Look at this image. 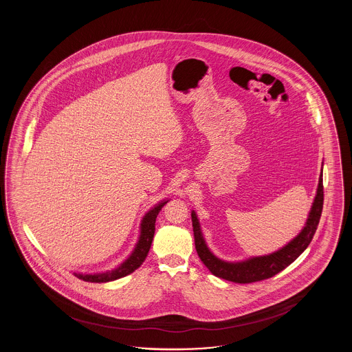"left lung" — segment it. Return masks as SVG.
<instances>
[{
    "label": "left lung",
    "instance_id": "left-lung-1",
    "mask_svg": "<svg viewBox=\"0 0 352 352\" xmlns=\"http://www.w3.org/2000/svg\"><path fill=\"white\" fill-rule=\"evenodd\" d=\"M322 208H323V179L320 173L317 195L314 198L311 210L309 212L306 224L301 232L277 252H273L267 256L251 257L239 263L223 261L208 250L201 234L199 220L197 218L195 211H192L191 220H192V230H194V239H195V248L203 264L217 277L224 278L227 281L237 283V284H251L256 281H263L273 277L274 274L280 273L286 267H289L302 252L307 248V245L310 244V241L313 240V236L317 231Z\"/></svg>",
    "mask_w": 352,
    "mask_h": 352
}]
</instances>
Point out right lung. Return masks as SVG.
<instances>
[{
  "label": "right lung",
  "instance_id": "obj_1",
  "mask_svg": "<svg viewBox=\"0 0 352 352\" xmlns=\"http://www.w3.org/2000/svg\"><path fill=\"white\" fill-rule=\"evenodd\" d=\"M166 201H160L158 204H155L151 211H148L145 214V217L141 220V232L138 241L134 247L132 254L122 263L120 264L118 268L112 269V270H107L102 273H94V274H82V273H74L78 278L87 281V283H108V281H115L121 277H125L131 273H133L134 270L141 267V264L145 261L149 250H151V241H153V236L155 231V219L157 215L160 214L161 208L168 203Z\"/></svg>",
  "mask_w": 352,
  "mask_h": 352
}]
</instances>
